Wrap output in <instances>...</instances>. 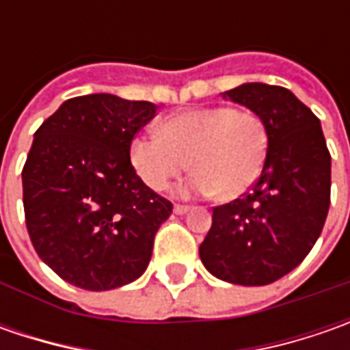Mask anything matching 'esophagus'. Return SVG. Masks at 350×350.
<instances>
[{
	"label": "esophagus",
	"instance_id": "34e87169",
	"mask_svg": "<svg viewBox=\"0 0 350 350\" xmlns=\"http://www.w3.org/2000/svg\"><path fill=\"white\" fill-rule=\"evenodd\" d=\"M189 210H191V206H185V204H175V206H173V212H175V214H185V212H189Z\"/></svg>",
	"mask_w": 350,
	"mask_h": 350
}]
</instances>
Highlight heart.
I'll return each mask as SVG.
<instances>
[{"label":"heart","instance_id":"heart-1","mask_svg":"<svg viewBox=\"0 0 350 350\" xmlns=\"http://www.w3.org/2000/svg\"><path fill=\"white\" fill-rule=\"evenodd\" d=\"M269 154V132L253 111L200 107L167 116L159 136H140L130 146V159L140 179L163 191L191 167L196 173L183 193L234 200L259 179Z\"/></svg>","mask_w":350,"mask_h":350}]
</instances>
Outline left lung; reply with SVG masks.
Segmentation results:
<instances>
[{"instance_id":"8db88e82","label":"left lung","mask_w":350,"mask_h":350,"mask_svg":"<svg viewBox=\"0 0 350 350\" xmlns=\"http://www.w3.org/2000/svg\"><path fill=\"white\" fill-rule=\"evenodd\" d=\"M222 97L261 116L269 154L249 193L212 208L198 253L214 276L262 286L288 275L316 245L329 210L331 155L319 118L288 89L243 83Z\"/></svg>"}]
</instances>
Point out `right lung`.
<instances>
[{
    "instance_id": "1",
    "label": "right lung",
    "mask_w": 350,
    "mask_h": 350,
    "mask_svg": "<svg viewBox=\"0 0 350 350\" xmlns=\"http://www.w3.org/2000/svg\"><path fill=\"white\" fill-rule=\"evenodd\" d=\"M157 109L83 95L62 103L34 132L23 167L27 230L38 257L77 288L101 292L136 280L173 212L130 161L134 136Z\"/></svg>"
}]
</instances>
